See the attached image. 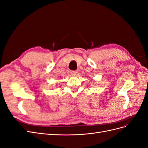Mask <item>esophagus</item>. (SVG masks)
<instances>
[{
  "label": "esophagus",
  "instance_id": "1",
  "mask_svg": "<svg viewBox=\"0 0 148 148\" xmlns=\"http://www.w3.org/2000/svg\"><path fill=\"white\" fill-rule=\"evenodd\" d=\"M78 73V70H73V71H70V74L71 75H73V76H77Z\"/></svg>",
  "mask_w": 148,
  "mask_h": 148
}]
</instances>
